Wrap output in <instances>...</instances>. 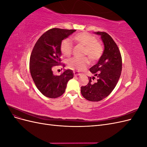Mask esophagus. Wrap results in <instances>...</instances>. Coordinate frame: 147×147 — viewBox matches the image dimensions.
Masks as SVG:
<instances>
[{"mask_svg": "<svg viewBox=\"0 0 147 147\" xmlns=\"http://www.w3.org/2000/svg\"><path fill=\"white\" fill-rule=\"evenodd\" d=\"M74 76L75 77H77V76H79V75H80L81 74H80L78 72H74Z\"/></svg>", "mask_w": 147, "mask_h": 147, "instance_id": "esophagus-1", "label": "esophagus"}]
</instances>
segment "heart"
<instances>
[{"label":"heart","mask_w":147,"mask_h":147,"mask_svg":"<svg viewBox=\"0 0 147 147\" xmlns=\"http://www.w3.org/2000/svg\"><path fill=\"white\" fill-rule=\"evenodd\" d=\"M74 40L78 43L85 47L84 55H88L91 61H95L100 59L103 54V47L97 42V38L87 32L78 34L74 37ZM60 50L64 56L69 57L72 51V43L69 39H65L62 42ZM89 64L87 57H73L68 61L69 67L78 70H84Z\"/></svg>","instance_id":"b5f03b06"}]
</instances>
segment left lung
Instances as JSON below:
<instances>
[{
	"label": "left lung",
	"instance_id": "8db88e82",
	"mask_svg": "<svg viewBox=\"0 0 147 147\" xmlns=\"http://www.w3.org/2000/svg\"><path fill=\"white\" fill-rule=\"evenodd\" d=\"M100 36L104 45V50L97 63L90 69V71L97 77L96 82L94 77H88L89 83L81 87V93L86 99L100 101L107 97L119 80L122 70L121 53L116 43L107 33L96 32Z\"/></svg>",
	"mask_w": 147,
	"mask_h": 147
}]
</instances>
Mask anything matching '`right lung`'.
Returning <instances> with one entry per match:
<instances>
[{"label":"right lung","instance_id":"obj_1","mask_svg":"<svg viewBox=\"0 0 147 147\" xmlns=\"http://www.w3.org/2000/svg\"><path fill=\"white\" fill-rule=\"evenodd\" d=\"M76 30L53 28L48 30L35 44L30 57V75L38 90L49 98H57L64 94L73 71L64 70L61 75H55L53 67L60 64L61 44ZM64 67V65H63Z\"/></svg>","mask_w":147,"mask_h":147}]
</instances>
